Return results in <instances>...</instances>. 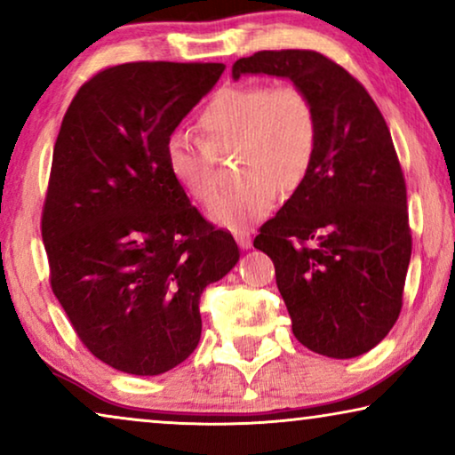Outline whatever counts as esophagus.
<instances>
[{"label": "esophagus", "mask_w": 455, "mask_h": 455, "mask_svg": "<svg viewBox=\"0 0 455 455\" xmlns=\"http://www.w3.org/2000/svg\"><path fill=\"white\" fill-rule=\"evenodd\" d=\"M235 242H238L240 244V248H244V251H248V248L252 246V240H251V235H248L246 232H235Z\"/></svg>", "instance_id": "esophagus-1"}]
</instances>
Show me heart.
I'll return each instance as SVG.
<instances>
[{
    "mask_svg": "<svg viewBox=\"0 0 455 455\" xmlns=\"http://www.w3.org/2000/svg\"><path fill=\"white\" fill-rule=\"evenodd\" d=\"M201 140L172 134L165 167L192 203H213L215 157L234 151L238 186L217 198L211 217L223 228L244 229L269 213L277 192L291 196L308 178L319 142L316 111L294 84L221 86L196 116Z\"/></svg>",
    "mask_w": 455,
    "mask_h": 455,
    "instance_id": "obj_1",
    "label": "heart"
}]
</instances>
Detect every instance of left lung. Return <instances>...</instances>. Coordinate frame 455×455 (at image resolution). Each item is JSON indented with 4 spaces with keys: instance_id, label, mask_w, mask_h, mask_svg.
<instances>
[{
    "instance_id": "1",
    "label": "left lung",
    "mask_w": 455,
    "mask_h": 455,
    "mask_svg": "<svg viewBox=\"0 0 455 455\" xmlns=\"http://www.w3.org/2000/svg\"><path fill=\"white\" fill-rule=\"evenodd\" d=\"M244 74L290 78L316 111L308 178L260 226L291 331L308 350L356 358L395 325L412 254L406 182L381 111L350 72L308 49L240 58Z\"/></svg>"
}]
</instances>
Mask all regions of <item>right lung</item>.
<instances>
[{
    "mask_svg": "<svg viewBox=\"0 0 455 455\" xmlns=\"http://www.w3.org/2000/svg\"><path fill=\"white\" fill-rule=\"evenodd\" d=\"M223 70L108 68L80 86L55 140L41 220L52 290L86 350L128 375H161L195 352L203 290L240 259L165 167L167 139Z\"/></svg>",
    "mask_w": 455,
    "mask_h": 455,
    "instance_id": "add662e5",
    "label": "right lung"
}]
</instances>
